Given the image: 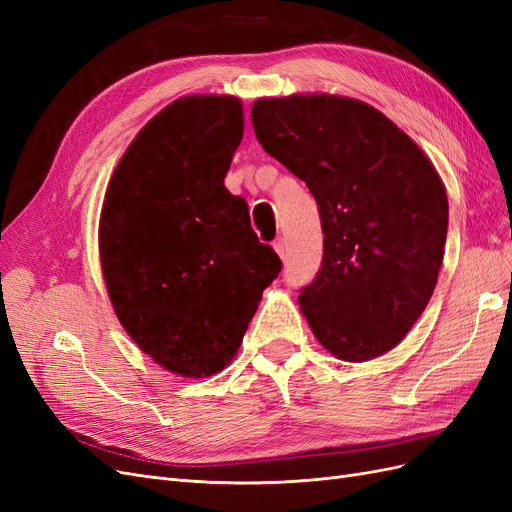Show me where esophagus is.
Instances as JSON below:
<instances>
[{
  "instance_id": "obj_1",
  "label": "esophagus",
  "mask_w": 512,
  "mask_h": 512,
  "mask_svg": "<svg viewBox=\"0 0 512 512\" xmlns=\"http://www.w3.org/2000/svg\"><path fill=\"white\" fill-rule=\"evenodd\" d=\"M275 252H277V256H280L282 260L288 258V247H286V241H284V239H277V241H275Z\"/></svg>"
}]
</instances>
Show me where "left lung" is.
Masks as SVG:
<instances>
[{
	"mask_svg": "<svg viewBox=\"0 0 512 512\" xmlns=\"http://www.w3.org/2000/svg\"><path fill=\"white\" fill-rule=\"evenodd\" d=\"M258 143L314 194L324 232L301 312L348 363L393 350L425 312L444 258V183L412 138L378 108L331 94L260 98Z\"/></svg>",
	"mask_w": 512,
	"mask_h": 512,
	"instance_id": "8db88e82",
	"label": "left lung"
}]
</instances>
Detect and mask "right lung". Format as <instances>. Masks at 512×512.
<instances>
[{
    "label": "right lung",
    "instance_id": "1",
    "mask_svg": "<svg viewBox=\"0 0 512 512\" xmlns=\"http://www.w3.org/2000/svg\"><path fill=\"white\" fill-rule=\"evenodd\" d=\"M243 138L232 96H183L136 134L100 213V262L132 342L183 378L237 354L280 256L260 243L224 177Z\"/></svg>",
    "mask_w": 512,
    "mask_h": 512
}]
</instances>
